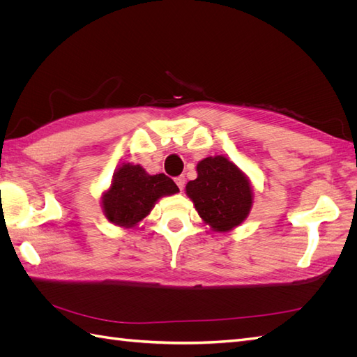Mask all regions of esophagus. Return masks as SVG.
<instances>
[{
	"label": "esophagus",
	"mask_w": 357,
	"mask_h": 357,
	"mask_svg": "<svg viewBox=\"0 0 357 357\" xmlns=\"http://www.w3.org/2000/svg\"><path fill=\"white\" fill-rule=\"evenodd\" d=\"M185 181H186V180H185V177H183V176H180V177L176 178V185L178 186L180 190H183V188H185Z\"/></svg>",
	"instance_id": "obj_1"
}]
</instances>
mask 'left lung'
Returning <instances> with one entry per match:
<instances>
[{"label": "left lung", "mask_w": 357, "mask_h": 357, "mask_svg": "<svg viewBox=\"0 0 357 357\" xmlns=\"http://www.w3.org/2000/svg\"><path fill=\"white\" fill-rule=\"evenodd\" d=\"M197 178L186 185V195L199 218L215 232L234 231L248 218L255 201L252 180L223 155L198 162Z\"/></svg>", "instance_id": "1"}]
</instances>
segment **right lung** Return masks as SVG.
<instances>
[{"instance_id": "right-lung-1", "label": "right lung", "mask_w": 357, "mask_h": 357, "mask_svg": "<svg viewBox=\"0 0 357 357\" xmlns=\"http://www.w3.org/2000/svg\"><path fill=\"white\" fill-rule=\"evenodd\" d=\"M174 181L165 174H149L142 165L123 162L101 193V208L110 223L131 229L142 223L156 202L178 193Z\"/></svg>"}]
</instances>
